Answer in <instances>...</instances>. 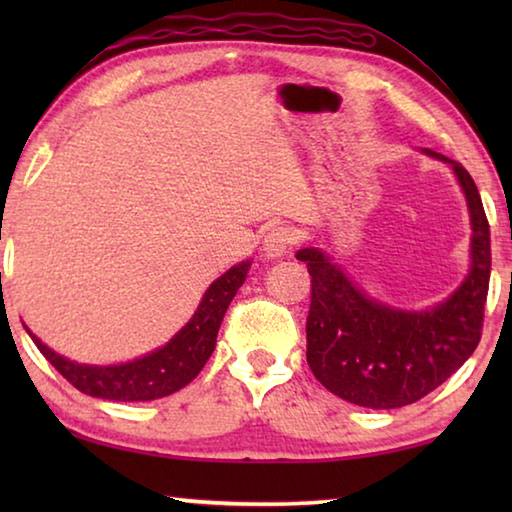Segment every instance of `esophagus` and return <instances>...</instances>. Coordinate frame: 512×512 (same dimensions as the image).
<instances>
[{
  "mask_svg": "<svg viewBox=\"0 0 512 512\" xmlns=\"http://www.w3.org/2000/svg\"><path fill=\"white\" fill-rule=\"evenodd\" d=\"M293 232L289 228H284V225H275L266 232L264 237V255L268 259H282L284 255H289V250L293 246Z\"/></svg>",
  "mask_w": 512,
  "mask_h": 512,
  "instance_id": "obj_1",
  "label": "esophagus"
}]
</instances>
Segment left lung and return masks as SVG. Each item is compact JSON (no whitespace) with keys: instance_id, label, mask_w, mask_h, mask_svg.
Wrapping results in <instances>:
<instances>
[{"instance_id":"obj_1","label":"left lung","mask_w":512,"mask_h":512,"mask_svg":"<svg viewBox=\"0 0 512 512\" xmlns=\"http://www.w3.org/2000/svg\"><path fill=\"white\" fill-rule=\"evenodd\" d=\"M454 169L470 212V271L436 307L409 311L363 293L320 248L296 259L311 275L307 363L329 393L366 409H400L438 388L481 341L490 282V225L474 180L461 164L424 149Z\"/></svg>"}]
</instances>
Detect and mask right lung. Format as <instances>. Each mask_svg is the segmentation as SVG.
<instances>
[{"mask_svg": "<svg viewBox=\"0 0 512 512\" xmlns=\"http://www.w3.org/2000/svg\"><path fill=\"white\" fill-rule=\"evenodd\" d=\"M248 268L250 259L232 266L219 280H214L203 293L201 305L189 323L167 345L140 359L115 363V366H88L54 352L36 334L29 329L27 332L51 366L81 393L112 402L160 400L187 386L212 357L221 320L244 284Z\"/></svg>", "mask_w": 512, "mask_h": 512, "instance_id": "right-lung-1", "label": "right lung"}]
</instances>
